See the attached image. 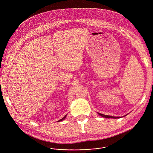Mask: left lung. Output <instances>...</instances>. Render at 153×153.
Segmentation results:
<instances>
[{"instance_id": "obj_1", "label": "left lung", "mask_w": 153, "mask_h": 153, "mask_svg": "<svg viewBox=\"0 0 153 153\" xmlns=\"http://www.w3.org/2000/svg\"><path fill=\"white\" fill-rule=\"evenodd\" d=\"M97 114H98L99 116H102V117H103L108 118V119H109V118H112V119H119V118L122 117H115V116H109V115H105V114H101V113H97ZM126 115H127V114H126ZM126 115H125V116H126ZM123 117H124V116H123Z\"/></svg>"}]
</instances>
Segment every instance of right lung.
Listing matches in <instances>:
<instances>
[{"mask_svg": "<svg viewBox=\"0 0 153 153\" xmlns=\"http://www.w3.org/2000/svg\"><path fill=\"white\" fill-rule=\"evenodd\" d=\"M67 114H66V115H65V116H64V117H63V118H62V119H60V120H58V122H61V121H62V120H64V119H65V118H66V117H67Z\"/></svg>", "mask_w": 153, "mask_h": 153, "instance_id": "obj_1", "label": "right lung"}]
</instances>
